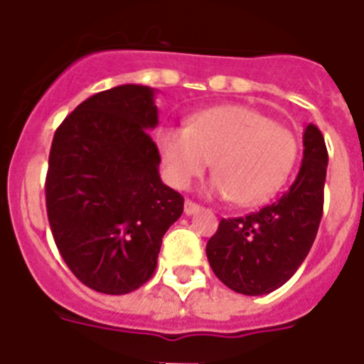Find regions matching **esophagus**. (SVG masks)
Instances as JSON below:
<instances>
[{
  "label": "esophagus",
  "mask_w": 364,
  "mask_h": 364,
  "mask_svg": "<svg viewBox=\"0 0 364 364\" xmlns=\"http://www.w3.org/2000/svg\"><path fill=\"white\" fill-rule=\"evenodd\" d=\"M201 207L198 205V203H194V201H191V200H187L185 201V215H196L198 210H200Z\"/></svg>",
  "instance_id": "obj_1"
}]
</instances>
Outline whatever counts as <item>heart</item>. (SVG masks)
<instances>
[{"label":"heart","instance_id":"obj_1","mask_svg":"<svg viewBox=\"0 0 364 364\" xmlns=\"http://www.w3.org/2000/svg\"><path fill=\"white\" fill-rule=\"evenodd\" d=\"M157 149L172 187L188 188L213 161L210 192L240 207H255L287 181L298 140L252 107L218 105L191 114L185 127H161Z\"/></svg>","mask_w":364,"mask_h":364}]
</instances>
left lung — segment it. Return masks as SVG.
I'll return each instance as SVG.
<instances>
[{"label":"left lung","instance_id":"obj_1","mask_svg":"<svg viewBox=\"0 0 364 364\" xmlns=\"http://www.w3.org/2000/svg\"><path fill=\"white\" fill-rule=\"evenodd\" d=\"M328 149L320 129L304 131V159L291 188L244 218L222 220L207 242V259L222 283L246 296L276 291L294 276L318 231Z\"/></svg>","mask_w":364,"mask_h":364}]
</instances>
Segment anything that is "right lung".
<instances>
[{
    "label": "right lung",
    "mask_w": 364,
    "mask_h": 364,
    "mask_svg": "<svg viewBox=\"0 0 364 364\" xmlns=\"http://www.w3.org/2000/svg\"><path fill=\"white\" fill-rule=\"evenodd\" d=\"M155 90L120 85L85 100L55 131L46 207L73 276L103 294H127L157 268L183 196L159 176Z\"/></svg>",
    "instance_id": "obj_1"
}]
</instances>
